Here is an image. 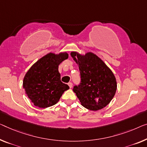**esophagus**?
<instances>
[{"instance_id": "1", "label": "esophagus", "mask_w": 147, "mask_h": 147, "mask_svg": "<svg viewBox=\"0 0 147 147\" xmlns=\"http://www.w3.org/2000/svg\"><path fill=\"white\" fill-rule=\"evenodd\" d=\"M68 85H69L70 88H71L73 87V84H72V82H69V83H68Z\"/></svg>"}]
</instances>
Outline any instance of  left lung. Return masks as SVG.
I'll return each instance as SVG.
<instances>
[{
  "label": "left lung",
  "instance_id": "obj_1",
  "mask_svg": "<svg viewBox=\"0 0 147 147\" xmlns=\"http://www.w3.org/2000/svg\"><path fill=\"white\" fill-rule=\"evenodd\" d=\"M71 56L79 68L81 83L74 86L81 105L92 111L106 107L114 97L117 82L114 74L99 57L92 52L80 54L71 51Z\"/></svg>",
  "mask_w": 147,
  "mask_h": 147
}]
</instances>
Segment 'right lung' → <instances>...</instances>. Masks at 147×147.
<instances>
[{"label":"right lung","mask_w":147,"mask_h":147,"mask_svg":"<svg viewBox=\"0 0 147 147\" xmlns=\"http://www.w3.org/2000/svg\"><path fill=\"white\" fill-rule=\"evenodd\" d=\"M69 57L67 52H50L36 61L26 73L23 88L35 106L46 108L56 104L69 89L61 81L59 65Z\"/></svg>","instance_id":"obj_1"}]
</instances>
